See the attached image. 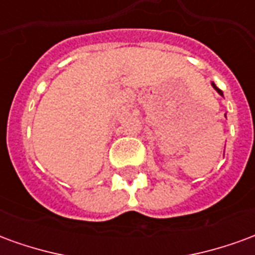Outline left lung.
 <instances>
[{"label":"left lung","mask_w":255,"mask_h":255,"mask_svg":"<svg viewBox=\"0 0 255 255\" xmlns=\"http://www.w3.org/2000/svg\"><path fill=\"white\" fill-rule=\"evenodd\" d=\"M212 86H213V87H214V90H217V93H219L220 95H223V91H221V90H220V89H217V86H216V84L212 83Z\"/></svg>","instance_id":"left-lung-1"}]
</instances>
